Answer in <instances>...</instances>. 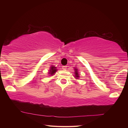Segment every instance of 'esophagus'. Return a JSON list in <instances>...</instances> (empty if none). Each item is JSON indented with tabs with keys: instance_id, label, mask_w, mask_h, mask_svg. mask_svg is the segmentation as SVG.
<instances>
[{
	"instance_id": "obj_1",
	"label": "esophagus",
	"mask_w": 128,
	"mask_h": 128,
	"mask_svg": "<svg viewBox=\"0 0 128 128\" xmlns=\"http://www.w3.org/2000/svg\"><path fill=\"white\" fill-rule=\"evenodd\" d=\"M66 66H62V69H64V70H66Z\"/></svg>"
}]
</instances>
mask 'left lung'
Returning a JSON list of instances; mask_svg holds the SVG:
<instances>
[{
  "instance_id": "1",
  "label": "left lung",
  "mask_w": 128,
  "mask_h": 128,
  "mask_svg": "<svg viewBox=\"0 0 128 128\" xmlns=\"http://www.w3.org/2000/svg\"><path fill=\"white\" fill-rule=\"evenodd\" d=\"M75 76H76V77L77 78H78L79 77V76H78V72H77V69H75Z\"/></svg>"
}]
</instances>
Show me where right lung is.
Instances as JSON below:
<instances>
[{
    "label": "right lung",
    "mask_w": 128,
    "mask_h": 128,
    "mask_svg": "<svg viewBox=\"0 0 128 128\" xmlns=\"http://www.w3.org/2000/svg\"><path fill=\"white\" fill-rule=\"evenodd\" d=\"M56 67L51 66V67L50 70V72H49V73H50V74H51V75H52V74H54V73H55L56 72Z\"/></svg>",
    "instance_id": "right-lung-1"
}]
</instances>
